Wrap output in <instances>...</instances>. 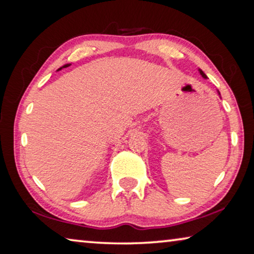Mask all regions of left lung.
<instances>
[{"label":"left lung","mask_w":254,"mask_h":254,"mask_svg":"<svg viewBox=\"0 0 254 254\" xmlns=\"http://www.w3.org/2000/svg\"><path fill=\"white\" fill-rule=\"evenodd\" d=\"M200 74L202 75V77H206V74H204V72H203L202 70H200Z\"/></svg>","instance_id":"1"}]
</instances>
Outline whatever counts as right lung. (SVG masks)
I'll use <instances>...</instances> for the list:
<instances>
[{"label": "right lung", "mask_w": 254, "mask_h": 254, "mask_svg": "<svg viewBox=\"0 0 254 254\" xmlns=\"http://www.w3.org/2000/svg\"><path fill=\"white\" fill-rule=\"evenodd\" d=\"M69 65H70V64H65V65H64V68H65V67H69ZM61 69V68H60ZM60 69H59V70H60Z\"/></svg>", "instance_id": "add662e5"}]
</instances>
